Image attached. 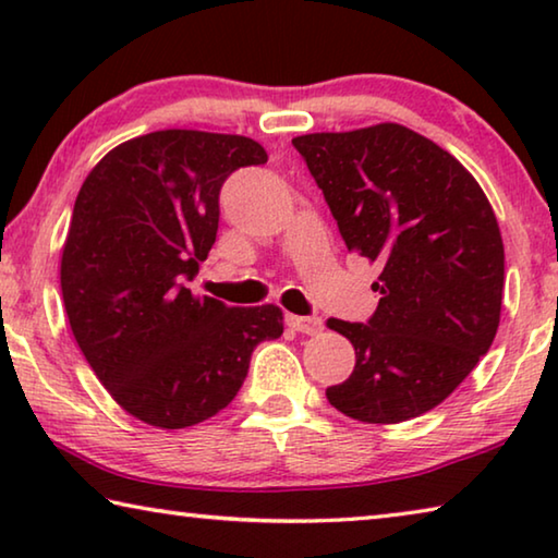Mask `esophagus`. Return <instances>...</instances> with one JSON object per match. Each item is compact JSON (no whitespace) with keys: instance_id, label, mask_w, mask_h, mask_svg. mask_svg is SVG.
I'll return each instance as SVG.
<instances>
[{"instance_id":"obj_1","label":"esophagus","mask_w":558,"mask_h":558,"mask_svg":"<svg viewBox=\"0 0 558 558\" xmlns=\"http://www.w3.org/2000/svg\"><path fill=\"white\" fill-rule=\"evenodd\" d=\"M288 325L295 329V332H302V335H319V332H323V319H319V317L290 315Z\"/></svg>"}]
</instances>
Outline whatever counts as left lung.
<instances>
[{
  "label": "left lung",
  "mask_w": 558,
  "mask_h": 558,
  "mask_svg": "<svg viewBox=\"0 0 558 558\" xmlns=\"http://www.w3.org/2000/svg\"><path fill=\"white\" fill-rule=\"evenodd\" d=\"M349 251L379 263L369 325L329 319L356 352L327 401L362 423L436 409L493 347L505 243L483 186L456 157L399 122L292 140Z\"/></svg>",
  "instance_id": "1"
}]
</instances>
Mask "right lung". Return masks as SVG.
<instances>
[{
    "mask_svg": "<svg viewBox=\"0 0 558 558\" xmlns=\"http://www.w3.org/2000/svg\"><path fill=\"white\" fill-rule=\"evenodd\" d=\"M266 162L251 137L157 130L110 149L75 196L61 251L71 332L112 401L147 426L211 418L253 349L282 335L278 305L229 307L186 288L216 241L226 177Z\"/></svg>",
    "mask_w": 558,
    "mask_h": 558,
    "instance_id": "obj_1",
    "label": "right lung"
}]
</instances>
